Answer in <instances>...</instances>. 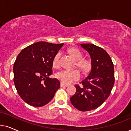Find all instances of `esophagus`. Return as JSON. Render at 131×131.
<instances>
[{
    "label": "esophagus",
    "instance_id": "obj_1",
    "mask_svg": "<svg viewBox=\"0 0 131 131\" xmlns=\"http://www.w3.org/2000/svg\"><path fill=\"white\" fill-rule=\"evenodd\" d=\"M60 86L61 87H68V86H69V85L68 84H65L61 83H60Z\"/></svg>",
    "mask_w": 131,
    "mask_h": 131
}]
</instances>
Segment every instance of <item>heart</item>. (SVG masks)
<instances>
[{"instance_id":"1","label":"heart","mask_w":131,"mask_h":131,"mask_svg":"<svg viewBox=\"0 0 131 131\" xmlns=\"http://www.w3.org/2000/svg\"><path fill=\"white\" fill-rule=\"evenodd\" d=\"M69 53L72 56L73 58L77 62V66L80 68L84 72H87L89 70L91 67V63L89 60L83 59V54L81 52L76 48H71L68 50ZM60 53H56L54 57L53 60V66L54 68L59 67L60 64ZM56 77L60 80L64 84H70L73 81L79 79L80 77V73L79 71L74 69V70H63L59 71L56 74Z\"/></svg>"}]
</instances>
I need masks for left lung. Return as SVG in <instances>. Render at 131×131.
I'll list each match as a JSON object with an SVG mask.
<instances>
[{
    "mask_svg": "<svg viewBox=\"0 0 131 131\" xmlns=\"http://www.w3.org/2000/svg\"><path fill=\"white\" fill-rule=\"evenodd\" d=\"M89 54L91 70L88 76L76 85V92L70 98L71 104L81 111L93 110L109 97L114 83V65L103 48L92 43H81Z\"/></svg>",
    "mask_w": 131,
    "mask_h": 131,
    "instance_id": "left-lung-1",
    "label": "left lung"
}]
</instances>
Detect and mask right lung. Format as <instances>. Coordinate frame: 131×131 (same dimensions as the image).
<instances>
[{"mask_svg":"<svg viewBox=\"0 0 131 131\" xmlns=\"http://www.w3.org/2000/svg\"><path fill=\"white\" fill-rule=\"evenodd\" d=\"M63 43L38 42L24 48L14 64V82L18 95L33 107H42L53 98L60 83L49 78L53 60Z\"/></svg>","mask_w":131,"mask_h":131,"instance_id":"add662e5","label":"right lung"}]
</instances>
